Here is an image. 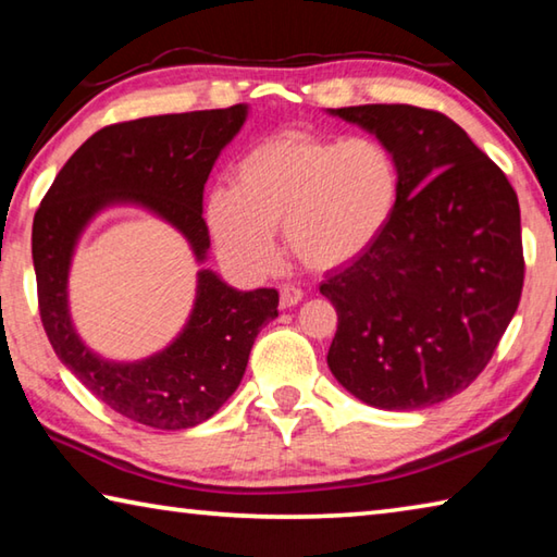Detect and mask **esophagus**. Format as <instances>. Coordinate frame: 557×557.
Segmentation results:
<instances>
[{
  "mask_svg": "<svg viewBox=\"0 0 557 557\" xmlns=\"http://www.w3.org/2000/svg\"><path fill=\"white\" fill-rule=\"evenodd\" d=\"M301 297H305V292H301L299 287H295V285H285V287L280 289V307H282V309L295 307V305H299Z\"/></svg>",
  "mask_w": 557,
  "mask_h": 557,
  "instance_id": "1",
  "label": "esophagus"
}]
</instances>
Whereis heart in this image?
<instances>
[{
	"label": "heart",
	"instance_id": "b5f03b06",
	"mask_svg": "<svg viewBox=\"0 0 557 557\" xmlns=\"http://www.w3.org/2000/svg\"><path fill=\"white\" fill-rule=\"evenodd\" d=\"M400 203L398 159L375 137H319L287 129L250 147L215 188L206 223L235 275L275 268V228L309 270L344 268L369 252Z\"/></svg>",
	"mask_w": 557,
	"mask_h": 557
}]
</instances>
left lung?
Instances as JSON below:
<instances>
[{
    "label": "left lung",
    "instance_id": "1",
    "mask_svg": "<svg viewBox=\"0 0 557 557\" xmlns=\"http://www.w3.org/2000/svg\"><path fill=\"white\" fill-rule=\"evenodd\" d=\"M329 112L391 147L400 203L379 243L319 287L338 314L326 363L373 408H428L486 369L516 314L525 272L518 196L437 110Z\"/></svg>",
    "mask_w": 557,
    "mask_h": 557
}]
</instances>
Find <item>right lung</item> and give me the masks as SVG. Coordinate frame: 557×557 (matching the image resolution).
Instances as JSON below:
<instances>
[{"label":"right lung","mask_w":557,"mask_h":557,"mask_svg":"<svg viewBox=\"0 0 557 557\" xmlns=\"http://www.w3.org/2000/svg\"><path fill=\"white\" fill-rule=\"evenodd\" d=\"M245 115L248 106H231L102 127L63 164L34 215L39 312L55 356L108 408L149 428H194L231 398L260 329L277 317L280 295L270 287L238 292L201 270L194 312L162 354L106 361L81 342L69 314L75 240L106 206L139 203L172 223L203 260L211 245L203 186Z\"/></svg>","instance_id":"right-lung-1"}]
</instances>
